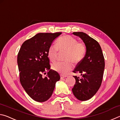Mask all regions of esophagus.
Here are the masks:
<instances>
[{"instance_id":"esophagus-1","label":"esophagus","mask_w":120,"mask_h":120,"mask_svg":"<svg viewBox=\"0 0 120 120\" xmlns=\"http://www.w3.org/2000/svg\"><path fill=\"white\" fill-rule=\"evenodd\" d=\"M66 77H67L66 76H64V75H60V78L61 79H64V78H66Z\"/></svg>"}]
</instances>
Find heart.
Masks as SVG:
<instances>
[{
    "mask_svg": "<svg viewBox=\"0 0 120 120\" xmlns=\"http://www.w3.org/2000/svg\"><path fill=\"white\" fill-rule=\"evenodd\" d=\"M59 50L67 52L64 58L66 61L54 62L52 65V68L60 74L66 75L72 68L71 61L78 64L84 59L87 49L83 42H78L76 38L71 35H66L56 41V45L51 44L49 48L48 56L51 61H54L56 60Z\"/></svg>",
    "mask_w": 120,
    "mask_h": 120,
    "instance_id": "obj_1",
    "label": "heart"
}]
</instances>
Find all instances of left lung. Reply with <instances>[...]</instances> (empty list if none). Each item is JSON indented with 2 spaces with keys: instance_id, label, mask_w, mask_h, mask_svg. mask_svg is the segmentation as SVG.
Returning <instances> with one entry per match:
<instances>
[{
  "instance_id": "1",
  "label": "left lung",
  "mask_w": 120,
  "mask_h": 120,
  "mask_svg": "<svg viewBox=\"0 0 120 120\" xmlns=\"http://www.w3.org/2000/svg\"><path fill=\"white\" fill-rule=\"evenodd\" d=\"M72 33L82 38L86 46L84 59L72 71L82 76L80 78L74 76L76 83L72 89L73 94L79 100L85 101L94 96L101 87L105 67L104 58L97 41L84 32Z\"/></svg>"
}]
</instances>
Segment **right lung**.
<instances>
[{
	"mask_svg": "<svg viewBox=\"0 0 120 120\" xmlns=\"http://www.w3.org/2000/svg\"><path fill=\"white\" fill-rule=\"evenodd\" d=\"M61 32L38 33L22 44L17 56L19 80L27 94L38 102L47 101L51 96L58 73L50 69L48 51L52 42ZM47 72V76L43 74Z\"/></svg>",
	"mask_w": 120,
	"mask_h": 120,
	"instance_id": "right-lung-1",
	"label": "right lung"
}]
</instances>
